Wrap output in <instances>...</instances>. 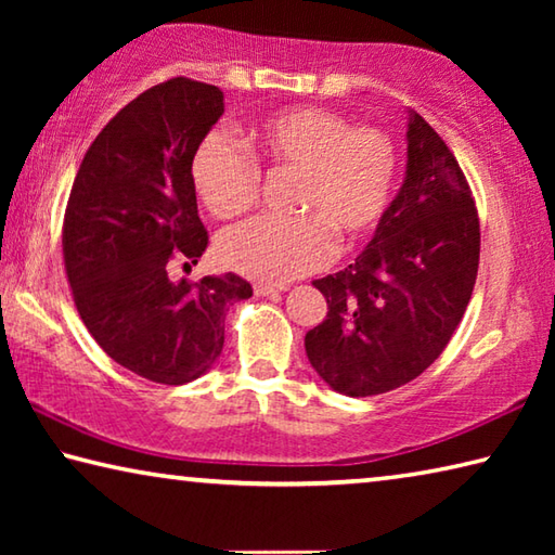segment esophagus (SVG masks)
Returning <instances> with one entry per match:
<instances>
[{
  "mask_svg": "<svg viewBox=\"0 0 555 555\" xmlns=\"http://www.w3.org/2000/svg\"><path fill=\"white\" fill-rule=\"evenodd\" d=\"M284 291V286H271V284H255V294L257 296H276Z\"/></svg>",
  "mask_w": 555,
  "mask_h": 555,
  "instance_id": "1",
  "label": "esophagus"
}]
</instances>
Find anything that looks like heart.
I'll list each match as a JSON object with an SVG mask.
<instances>
[{
	"mask_svg": "<svg viewBox=\"0 0 555 555\" xmlns=\"http://www.w3.org/2000/svg\"><path fill=\"white\" fill-rule=\"evenodd\" d=\"M251 157L212 131L195 149L191 181L210 215L230 220L259 201L261 171L298 173L296 218H255L220 234L218 257L240 274L284 284L327 264L335 237L352 247L379 228L399 178V149L387 129L357 125L325 107H294L247 131Z\"/></svg>",
	"mask_w": 555,
	"mask_h": 555,
	"instance_id": "obj_1",
	"label": "heart"
}]
</instances>
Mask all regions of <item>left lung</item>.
I'll return each mask as SVG.
<instances>
[{
    "label": "left lung",
    "instance_id": "obj_1",
    "mask_svg": "<svg viewBox=\"0 0 555 555\" xmlns=\"http://www.w3.org/2000/svg\"><path fill=\"white\" fill-rule=\"evenodd\" d=\"M401 191L360 257L313 281L327 315L306 354L345 397H374L416 379L446 350L473 296L480 218L463 168L411 112Z\"/></svg>",
    "mask_w": 555,
    "mask_h": 555
}]
</instances>
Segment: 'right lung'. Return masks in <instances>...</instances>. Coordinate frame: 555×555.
<instances>
[{
    "label": "right lung",
    "mask_w": 555,
    "mask_h": 555,
    "mask_svg": "<svg viewBox=\"0 0 555 555\" xmlns=\"http://www.w3.org/2000/svg\"><path fill=\"white\" fill-rule=\"evenodd\" d=\"M222 100L191 78L142 92L90 144L65 205V274L88 333L121 367L168 387L212 367L228 306L251 296L237 274L168 276L208 247L191 162Z\"/></svg>",
    "instance_id": "right-lung-1"
}]
</instances>
